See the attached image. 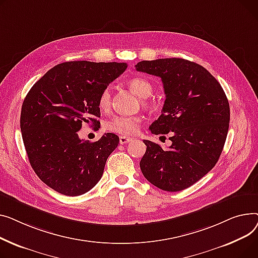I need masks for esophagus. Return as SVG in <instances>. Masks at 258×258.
Instances as JSON below:
<instances>
[{
	"label": "esophagus",
	"mask_w": 258,
	"mask_h": 258,
	"mask_svg": "<svg viewBox=\"0 0 258 258\" xmlns=\"http://www.w3.org/2000/svg\"><path fill=\"white\" fill-rule=\"evenodd\" d=\"M132 141H133L132 138H127V136H119V144L120 145L128 144V143H130Z\"/></svg>",
	"instance_id": "34e87169"
}]
</instances>
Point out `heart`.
<instances>
[{
    "instance_id": "obj_1",
    "label": "heart",
    "mask_w": 258,
    "mask_h": 258,
    "mask_svg": "<svg viewBox=\"0 0 258 258\" xmlns=\"http://www.w3.org/2000/svg\"><path fill=\"white\" fill-rule=\"evenodd\" d=\"M128 87L132 92L141 99H147L153 92L152 84L144 78H132L128 81ZM98 105L101 110L107 111L111 105V90L109 87L104 88L98 99ZM141 119L136 116H124L116 115L106 122V129L110 132L119 134V135H131L135 133L139 129Z\"/></svg>"
}]
</instances>
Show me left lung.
<instances>
[{
  "instance_id": "8db88e82",
  "label": "left lung",
  "mask_w": 258,
  "mask_h": 258,
  "mask_svg": "<svg viewBox=\"0 0 258 258\" xmlns=\"http://www.w3.org/2000/svg\"><path fill=\"white\" fill-rule=\"evenodd\" d=\"M136 71L161 78L165 101L150 126L153 134L171 133L163 150L144 141L140 165L145 178L166 191L185 189L218 162L229 128L230 108L218 80L202 66L181 58L144 60Z\"/></svg>"
}]
</instances>
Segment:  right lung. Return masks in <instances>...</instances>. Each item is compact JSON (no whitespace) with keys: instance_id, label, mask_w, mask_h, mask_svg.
Segmentation results:
<instances>
[{"instance_id":"obj_1","label":"right lung","mask_w":258,"mask_h":258,"mask_svg":"<svg viewBox=\"0 0 258 258\" xmlns=\"http://www.w3.org/2000/svg\"><path fill=\"white\" fill-rule=\"evenodd\" d=\"M126 69L124 62H63L29 90L21 112L25 149L36 175L54 190L80 196L100 181L118 136L105 133L89 143L78 131L82 123H99V96Z\"/></svg>"}]
</instances>
